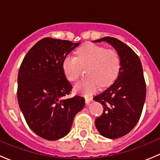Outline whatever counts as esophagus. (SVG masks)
Returning <instances> with one entry per match:
<instances>
[{
  "instance_id": "obj_1",
  "label": "esophagus",
  "mask_w": 160,
  "mask_h": 160,
  "mask_svg": "<svg viewBox=\"0 0 160 160\" xmlns=\"http://www.w3.org/2000/svg\"><path fill=\"white\" fill-rule=\"evenodd\" d=\"M92 101H93V98H89V97H86L85 98V102H86L87 104H89Z\"/></svg>"
}]
</instances>
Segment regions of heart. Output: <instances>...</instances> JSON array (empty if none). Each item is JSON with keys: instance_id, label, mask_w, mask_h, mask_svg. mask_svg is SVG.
Masks as SVG:
<instances>
[{"instance_id": "b5f03b06", "label": "heart", "mask_w": 160, "mask_h": 160, "mask_svg": "<svg viewBox=\"0 0 160 160\" xmlns=\"http://www.w3.org/2000/svg\"><path fill=\"white\" fill-rule=\"evenodd\" d=\"M82 67H87L88 77L76 83L74 90L83 95H90L101 87L114 82L121 67V59L115 50L88 44L79 49L77 56L67 55L62 62V70L70 81H75L80 75Z\"/></svg>"}]
</instances>
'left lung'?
Masks as SVG:
<instances>
[{"instance_id": "8db88e82", "label": "left lung", "mask_w": 160, "mask_h": 160, "mask_svg": "<svg viewBox=\"0 0 160 160\" xmlns=\"http://www.w3.org/2000/svg\"><path fill=\"white\" fill-rule=\"evenodd\" d=\"M101 42L110 44L118 53L121 67L114 83L93 98L104 107L95 125L102 136L114 139L129 133L138 123L146 100V82L141 61L129 46L109 36L93 42Z\"/></svg>"}]
</instances>
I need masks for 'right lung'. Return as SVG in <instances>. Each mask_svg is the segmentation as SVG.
I'll use <instances>...</instances> for the list:
<instances>
[{
    "instance_id": "1",
    "label": "right lung",
    "mask_w": 160,
    "mask_h": 160,
    "mask_svg": "<svg viewBox=\"0 0 160 160\" xmlns=\"http://www.w3.org/2000/svg\"><path fill=\"white\" fill-rule=\"evenodd\" d=\"M80 44L42 38L27 52L19 69V107L31 129L46 140L66 136L75 115L84 107L83 97L63 98L72 87L66 78L62 62Z\"/></svg>"
}]
</instances>
